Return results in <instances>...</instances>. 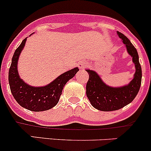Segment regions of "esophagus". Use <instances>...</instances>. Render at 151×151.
<instances>
[{
    "label": "esophagus",
    "instance_id": "obj_1",
    "mask_svg": "<svg viewBox=\"0 0 151 151\" xmlns=\"http://www.w3.org/2000/svg\"><path fill=\"white\" fill-rule=\"evenodd\" d=\"M78 67L80 68V69H85L87 67V63L85 61H81L78 63Z\"/></svg>",
    "mask_w": 151,
    "mask_h": 151
}]
</instances>
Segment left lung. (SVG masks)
<instances>
[{"label": "left lung", "mask_w": 151, "mask_h": 151, "mask_svg": "<svg viewBox=\"0 0 151 151\" xmlns=\"http://www.w3.org/2000/svg\"><path fill=\"white\" fill-rule=\"evenodd\" d=\"M134 63L135 73L130 83L121 87L109 86L95 71L86 69L89 79L86 85V95L91 105L100 111L118 110L130 104L139 91L142 81V68L137 51L126 36L117 31Z\"/></svg>", "instance_id": "obj_1"}]
</instances>
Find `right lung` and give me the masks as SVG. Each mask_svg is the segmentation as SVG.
Returning a JSON list of instances; mask_svg holds the SVG:
<instances>
[{"label": "right lung", "instance_id": "obj_1", "mask_svg": "<svg viewBox=\"0 0 151 151\" xmlns=\"http://www.w3.org/2000/svg\"><path fill=\"white\" fill-rule=\"evenodd\" d=\"M26 40L27 38H25L22 41L15 50L12 57V64L9 71V83L11 92L17 102L28 110L33 112L48 110L58 103L65 85L74 77L79 71V68L76 67L66 71L45 86L35 87L27 84L20 78L17 70L18 60L21 52L25 47Z\"/></svg>", "mask_w": 151, "mask_h": 151}]
</instances>
